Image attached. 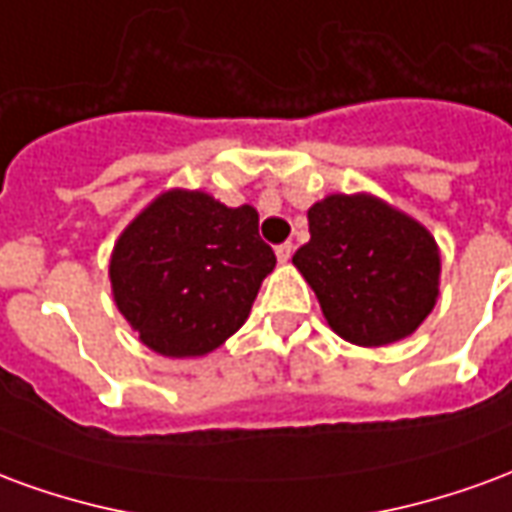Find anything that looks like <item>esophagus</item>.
<instances>
[{"instance_id":"esophagus-1","label":"esophagus","mask_w":512,"mask_h":512,"mask_svg":"<svg viewBox=\"0 0 512 512\" xmlns=\"http://www.w3.org/2000/svg\"><path fill=\"white\" fill-rule=\"evenodd\" d=\"M290 255H293V244H279L277 246V260H279V263H288Z\"/></svg>"}]
</instances>
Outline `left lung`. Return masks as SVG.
Instances as JSON below:
<instances>
[{"label": "left lung", "mask_w": 512, "mask_h": 512, "mask_svg": "<svg viewBox=\"0 0 512 512\" xmlns=\"http://www.w3.org/2000/svg\"><path fill=\"white\" fill-rule=\"evenodd\" d=\"M310 241L293 266L334 334L381 348L414 334L441 285V252L422 222L370 194H329L307 211Z\"/></svg>", "instance_id": "left-lung-1"}]
</instances>
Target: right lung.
I'll list each match as a JSON object with an SVG mask.
<instances>
[{
	"mask_svg": "<svg viewBox=\"0 0 512 512\" xmlns=\"http://www.w3.org/2000/svg\"><path fill=\"white\" fill-rule=\"evenodd\" d=\"M252 205L227 208L200 189H167L126 224L109 257L120 315L169 359L216 351L249 318L277 257Z\"/></svg>",
	"mask_w": 512,
	"mask_h": 512,
	"instance_id": "1",
	"label": "right lung"
}]
</instances>
